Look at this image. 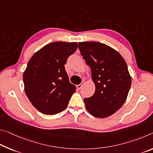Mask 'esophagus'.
Wrapping results in <instances>:
<instances>
[{
  "label": "esophagus",
  "mask_w": 153,
  "mask_h": 153,
  "mask_svg": "<svg viewBox=\"0 0 153 153\" xmlns=\"http://www.w3.org/2000/svg\"><path fill=\"white\" fill-rule=\"evenodd\" d=\"M83 84H84V82H82L81 84H78V85H77L76 86V87H77V89H80L82 87V86H83Z\"/></svg>",
  "instance_id": "34e87169"
}]
</instances>
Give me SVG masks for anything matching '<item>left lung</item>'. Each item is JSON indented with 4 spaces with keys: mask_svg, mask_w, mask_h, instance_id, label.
I'll list each match as a JSON object with an SVG mask.
<instances>
[{
    "mask_svg": "<svg viewBox=\"0 0 153 153\" xmlns=\"http://www.w3.org/2000/svg\"><path fill=\"white\" fill-rule=\"evenodd\" d=\"M80 54L91 69L95 91L84 98L86 108L92 115L105 118L123 105L131 85L127 65L121 55L103 43L80 42Z\"/></svg>",
    "mask_w": 153,
    "mask_h": 153,
    "instance_id": "obj_1",
    "label": "left lung"
}]
</instances>
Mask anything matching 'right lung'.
Instances as JSON below:
<instances>
[{"label":"right lung","instance_id":"1","mask_svg":"<svg viewBox=\"0 0 153 153\" xmlns=\"http://www.w3.org/2000/svg\"><path fill=\"white\" fill-rule=\"evenodd\" d=\"M77 48V43L53 42L43 47L28 61L23 75L24 91L40 112L54 115L67 108L76 88L69 82L65 65Z\"/></svg>","mask_w":153,"mask_h":153}]
</instances>
